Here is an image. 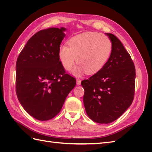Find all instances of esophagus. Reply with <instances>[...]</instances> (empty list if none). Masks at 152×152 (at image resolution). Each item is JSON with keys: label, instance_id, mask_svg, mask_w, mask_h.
Returning a JSON list of instances; mask_svg holds the SVG:
<instances>
[{"label": "esophagus", "instance_id": "1", "mask_svg": "<svg viewBox=\"0 0 152 152\" xmlns=\"http://www.w3.org/2000/svg\"><path fill=\"white\" fill-rule=\"evenodd\" d=\"M80 84H81V80H80V79H77L76 80V85L80 86Z\"/></svg>", "mask_w": 152, "mask_h": 152}]
</instances>
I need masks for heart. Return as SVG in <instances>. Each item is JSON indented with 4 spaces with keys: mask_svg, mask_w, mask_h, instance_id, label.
I'll return each mask as SVG.
<instances>
[{
    "mask_svg": "<svg viewBox=\"0 0 152 152\" xmlns=\"http://www.w3.org/2000/svg\"><path fill=\"white\" fill-rule=\"evenodd\" d=\"M69 47L61 45L58 57L64 69L70 71L76 62L79 63L73 71L76 76L87 72L95 74L101 70L112 53V44L106 35L96 32L77 34L68 41Z\"/></svg>",
    "mask_w": 152,
    "mask_h": 152,
    "instance_id": "1",
    "label": "heart"
}]
</instances>
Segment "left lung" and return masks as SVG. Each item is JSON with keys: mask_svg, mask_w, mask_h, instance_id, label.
Returning <instances> with one entry per match:
<instances>
[{"mask_svg": "<svg viewBox=\"0 0 152 152\" xmlns=\"http://www.w3.org/2000/svg\"><path fill=\"white\" fill-rule=\"evenodd\" d=\"M106 35L112 44L110 57L101 70L81 83L87 114L104 124L116 120L131 106L136 77L133 61L121 41L112 34Z\"/></svg>", "mask_w": 152, "mask_h": 152, "instance_id": "obj_1", "label": "left lung"}]
</instances>
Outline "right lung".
<instances>
[{"instance_id": "right-lung-1", "label": "right lung", "mask_w": 152, "mask_h": 152, "mask_svg": "<svg viewBox=\"0 0 152 152\" xmlns=\"http://www.w3.org/2000/svg\"><path fill=\"white\" fill-rule=\"evenodd\" d=\"M64 27L38 31L28 40L16 63V94L32 117L47 121L59 114L76 79L66 74L58 51Z\"/></svg>"}]
</instances>
